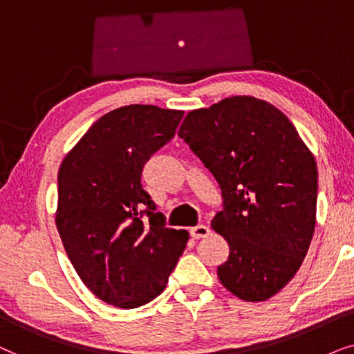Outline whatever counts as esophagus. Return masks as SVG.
I'll return each instance as SVG.
<instances>
[{"mask_svg":"<svg viewBox=\"0 0 354 354\" xmlns=\"http://www.w3.org/2000/svg\"><path fill=\"white\" fill-rule=\"evenodd\" d=\"M189 233L194 239H201V238L209 236L210 230H209V226H205V225H197V226H194V228L189 230Z\"/></svg>","mask_w":354,"mask_h":354,"instance_id":"1","label":"esophagus"}]
</instances>
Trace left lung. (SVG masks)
I'll return each mask as SVG.
<instances>
[{
	"label": "left lung",
	"instance_id": "left-lung-1",
	"mask_svg": "<svg viewBox=\"0 0 354 354\" xmlns=\"http://www.w3.org/2000/svg\"><path fill=\"white\" fill-rule=\"evenodd\" d=\"M178 136L223 196L212 228L230 256L221 285L244 301L277 295L303 263L315 226L317 165L279 108L248 95L187 113Z\"/></svg>",
	"mask_w": 354,
	"mask_h": 354
}]
</instances>
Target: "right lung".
I'll return each instance as SVG.
<instances>
[{"label":"right lung","mask_w":354,"mask_h":354,"mask_svg":"<svg viewBox=\"0 0 354 354\" xmlns=\"http://www.w3.org/2000/svg\"><path fill=\"white\" fill-rule=\"evenodd\" d=\"M183 115L153 105L116 108L59 167L55 221L66 254L84 285L116 308L157 298L189 239L186 230L165 226L140 183L145 162L171 140Z\"/></svg>","instance_id":"obj_1"}]
</instances>
